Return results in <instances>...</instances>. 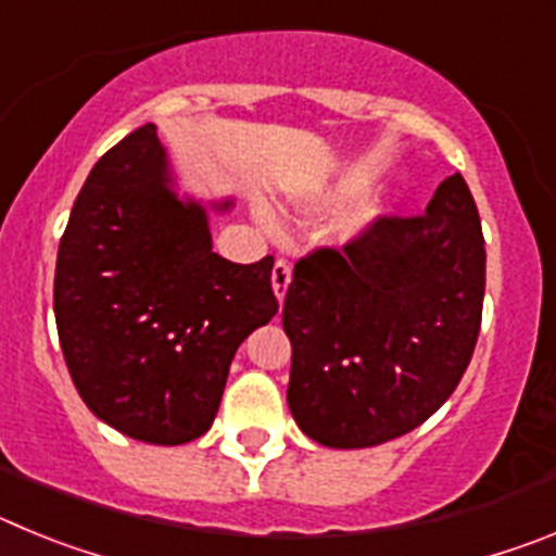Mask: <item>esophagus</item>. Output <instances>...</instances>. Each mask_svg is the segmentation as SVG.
Masks as SVG:
<instances>
[{"instance_id": "obj_1", "label": "esophagus", "mask_w": 556, "mask_h": 556, "mask_svg": "<svg viewBox=\"0 0 556 556\" xmlns=\"http://www.w3.org/2000/svg\"><path fill=\"white\" fill-rule=\"evenodd\" d=\"M289 281H292V267L287 262H275L273 267V289H275V298L283 301V294H287Z\"/></svg>"}]
</instances>
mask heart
<instances>
[{
	"label": "heart",
	"instance_id": "b5f03b06",
	"mask_svg": "<svg viewBox=\"0 0 556 556\" xmlns=\"http://www.w3.org/2000/svg\"><path fill=\"white\" fill-rule=\"evenodd\" d=\"M370 175H365V172H353V175H348V178L337 180V184L331 186V189L320 191L317 198H314V203L317 205H345V203H353V200L365 198L367 189H370ZM255 217H258V223L262 225H273V214H269L267 208H258L255 211ZM367 228V219H353L351 225H348L345 233L348 236H358L362 230Z\"/></svg>",
	"mask_w": 556,
	"mask_h": 556
}]
</instances>
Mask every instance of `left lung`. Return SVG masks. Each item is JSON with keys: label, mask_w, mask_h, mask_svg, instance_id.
<instances>
[{"label": "left lung", "mask_w": 556, "mask_h": 556, "mask_svg": "<svg viewBox=\"0 0 556 556\" xmlns=\"http://www.w3.org/2000/svg\"><path fill=\"white\" fill-rule=\"evenodd\" d=\"M484 236L459 172L424 217H384L294 264L283 301L289 412L314 443L372 448L429 420L468 370Z\"/></svg>", "instance_id": "8db88e82"}]
</instances>
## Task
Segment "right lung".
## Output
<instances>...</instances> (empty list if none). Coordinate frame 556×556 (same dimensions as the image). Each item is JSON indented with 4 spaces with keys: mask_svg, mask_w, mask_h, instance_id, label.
Segmentation results:
<instances>
[{
    "mask_svg": "<svg viewBox=\"0 0 556 556\" xmlns=\"http://www.w3.org/2000/svg\"><path fill=\"white\" fill-rule=\"evenodd\" d=\"M233 198L180 194L155 125L88 172L55 264V323L77 392L102 424L184 445L217 417L236 348L278 312L273 255L214 253L208 211Z\"/></svg>",
    "mask_w": 556,
    "mask_h": 556,
    "instance_id": "obj_1",
    "label": "right lung"
}]
</instances>
